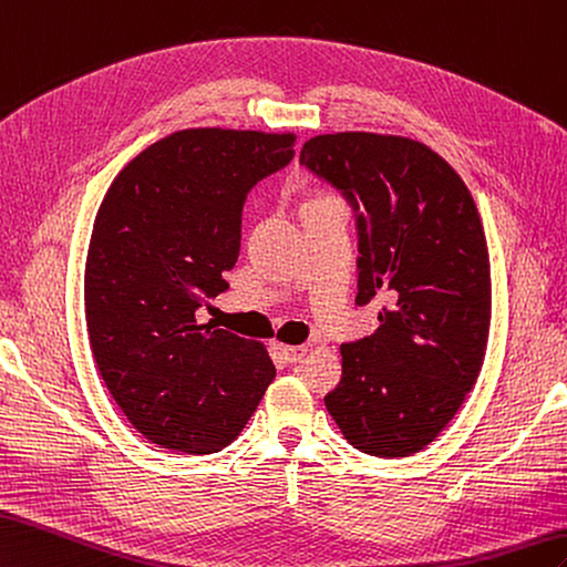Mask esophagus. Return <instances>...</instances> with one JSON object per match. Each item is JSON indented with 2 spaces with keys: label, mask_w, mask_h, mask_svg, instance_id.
<instances>
[{
  "label": "esophagus",
  "mask_w": 567,
  "mask_h": 567,
  "mask_svg": "<svg viewBox=\"0 0 567 567\" xmlns=\"http://www.w3.org/2000/svg\"><path fill=\"white\" fill-rule=\"evenodd\" d=\"M278 350L285 358V362H289V364H297L307 354V346H280Z\"/></svg>",
  "instance_id": "34e87169"
}]
</instances>
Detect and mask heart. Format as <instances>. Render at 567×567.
I'll return each instance as SVG.
<instances>
[{"label": "heart", "instance_id": "b5f03b06", "mask_svg": "<svg viewBox=\"0 0 567 567\" xmlns=\"http://www.w3.org/2000/svg\"><path fill=\"white\" fill-rule=\"evenodd\" d=\"M323 200H328V197H313L311 203H323ZM311 203H309V205H311Z\"/></svg>", "mask_w": 567, "mask_h": 567}]
</instances>
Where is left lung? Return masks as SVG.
Returning <instances> with one entry per match:
<instances>
[{
	"label": "left lung",
	"instance_id": "1",
	"mask_svg": "<svg viewBox=\"0 0 567 567\" xmlns=\"http://www.w3.org/2000/svg\"><path fill=\"white\" fill-rule=\"evenodd\" d=\"M299 164L354 213V305H384L372 336L340 346L328 413L354 450L415 454L462 408L488 346L491 258L476 203L440 154L408 137L319 135Z\"/></svg>",
	"mask_w": 567,
	"mask_h": 567
}]
</instances>
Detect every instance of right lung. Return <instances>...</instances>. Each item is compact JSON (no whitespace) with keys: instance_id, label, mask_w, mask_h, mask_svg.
<instances>
[{"instance_id":"obj_1","label":"right lung","mask_w":567,"mask_h":567,"mask_svg":"<svg viewBox=\"0 0 567 567\" xmlns=\"http://www.w3.org/2000/svg\"><path fill=\"white\" fill-rule=\"evenodd\" d=\"M295 135L181 130L111 183L91 231L84 307L101 379L140 434L164 450L231 444L275 379L256 340L195 311L227 289L246 195L295 159Z\"/></svg>"}]
</instances>
